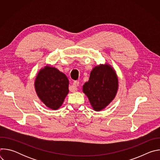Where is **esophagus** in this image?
<instances>
[{"mask_svg": "<svg viewBox=\"0 0 160 160\" xmlns=\"http://www.w3.org/2000/svg\"><path fill=\"white\" fill-rule=\"evenodd\" d=\"M78 85H79V81H75L73 83V85L70 87V90L72 92H76V91H77V90H78L77 87Z\"/></svg>", "mask_w": 160, "mask_h": 160, "instance_id": "esophagus-1", "label": "esophagus"}]
</instances>
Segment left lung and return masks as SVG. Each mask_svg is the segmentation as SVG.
Returning a JSON list of instances; mask_svg holds the SVG:
<instances>
[{"mask_svg": "<svg viewBox=\"0 0 160 160\" xmlns=\"http://www.w3.org/2000/svg\"><path fill=\"white\" fill-rule=\"evenodd\" d=\"M118 89L117 75L108 64L95 66L90 72L88 81L83 86V93L96 111H100L108 106L115 99Z\"/></svg>", "mask_w": 160, "mask_h": 160, "instance_id": "1", "label": "left lung"}]
</instances>
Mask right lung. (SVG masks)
I'll return each instance as SVG.
<instances>
[{
  "mask_svg": "<svg viewBox=\"0 0 160 160\" xmlns=\"http://www.w3.org/2000/svg\"><path fill=\"white\" fill-rule=\"evenodd\" d=\"M36 93L41 101L51 109H59L69 92V80L55 67L46 65L38 72L35 81Z\"/></svg>",
  "mask_w": 160,
  "mask_h": 160,
  "instance_id": "right-lung-1",
  "label": "right lung"
}]
</instances>
